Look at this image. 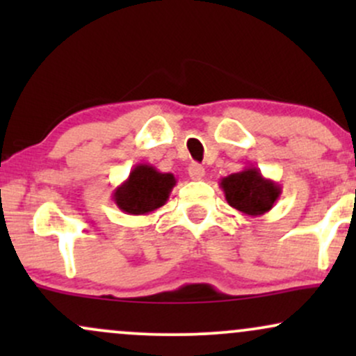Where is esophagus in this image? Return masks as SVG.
Masks as SVG:
<instances>
[{"mask_svg":"<svg viewBox=\"0 0 356 356\" xmlns=\"http://www.w3.org/2000/svg\"><path fill=\"white\" fill-rule=\"evenodd\" d=\"M189 175L191 179H194V181H201L204 177V167L201 164H195V162H192L189 165Z\"/></svg>","mask_w":356,"mask_h":356,"instance_id":"obj_1","label":"esophagus"}]
</instances>
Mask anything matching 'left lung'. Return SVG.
Returning <instances> with one entry per match:
<instances>
[{"label":"left lung","instance_id":"8db88e82","mask_svg":"<svg viewBox=\"0 0 356 356\" xmlns=\"http://www.w3.org/2000/svg\"><path fill=\"white\" fill-rule=\"evenodd\" d=\"M219 186L227 204L249 218H257L271 211L281 195L280 184L264 177L256 167H246L241 172L222 177Z\"/></svg>","mask_w":356,"mask_h":356}]
</instances>
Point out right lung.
Segmentation results:
<instances>
[{
    "label": "right lung",
    "mask_w": 356,
    "mask_h": 356,
    "mask_svg": "<svg viewBox=\"0 0 356 356\" xmlns=\"http://www.w3.org/2000/svg\"><path fill=\"white\" fill-rule=\"evenodd\" d=\"M175 182L174 174L161 172L149 164H137L127 181L113 191L112 197L125 214L145 216L164 206Z\"/></svg>",
    "instance_id": "1"
}]
</instances>
